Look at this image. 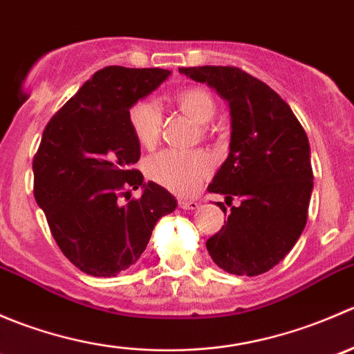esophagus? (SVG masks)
<instances>
[{
    "mask_svg": "<svg viewBox=\"0 0 354 354\" xmlns=\"http://www.w3.org/2000/svg\"><path fill=\"white\" fill-rule=\"evenodd\" d=\"M198 205L200 203L197 200H180V207L185 210H195L198 209Z\"/></svg>",
    "mask_w": 354,
    "mask_h": 354,
    "instance_id": "esophagus-1",
    "label": "esophagus"
}]
</instances>
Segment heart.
Here are the masks:
<instances>
[{
	"label": "heart",
	"instance_id": "1",
	"mask_svg": "<svg viewBox=\"0 0 354 354\" xmlns=\"http://www.w3.org/2000/svg\"><path fill=\"white\" fill-rule=\"evenodd\" d=\"M173 104L198 123H207L217 113V102L209 91L187 87L173 94ZM128 127L135 140L145 149L154 147L162 130V114L147 99L137 101L128 109ZM212 171V159L205 151H162L147 160V174L160 187L180 195L197 192Z\"/></svg>",
	"mask_w": 354,
	"mask_h": 354
}]
</instances>
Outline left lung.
Segmentation results:
<instances>
[{"instance_id":"obj_1","label":"left lung","mask_w":354,"mask_h":354,"mask_svg":"<svg viewBox=\"0 0 354 354\" xmlns=\"http://www.w3.org/2000/svg\"><path fill=\"white\" fill-rule=\"evenodd\" d=\"M216 88L230 104V156L207 187L232 200L227 221L207 240L214 262L230 274L259 276L288 255L305 230L313 188L310 144L286 101L236 66L180 68ZM226 216L224 203L217 202Z\"/></svg>"}]
</instances>
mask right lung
<instances>
[{"label":"right lung","instance_id":"add662e5","mask_svg":"<svg viewBox=\"0 0 354 354\" xmlns=\"http://www.w3.org/2000/svg\"><path fill=\"white\" fill-rule=\"evenodd\" d=\"M171 75L106 66L49 120L34 156V197L63 255L82 272L114 277L133 266L176 198L133 169L140 144L128 109ZM144 187L140 198L131 190Z\"/></svg>","mask_w":354,"mask_h":354}]
</instances>
